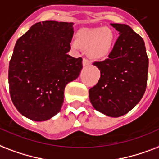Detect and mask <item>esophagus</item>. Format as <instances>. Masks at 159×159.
I'll return each instance as SVG.
<instances>
[{"label":"esophagus","mask_w":159,"mask_h":159,"mask_svg":"<svg viewBox=\"0 0 159 159\" xmlns=\"http://www.w3.org/2000/svg\"><path fill=\"white\" fill-rule=\"evenodd\" d=\"M90 63L87 59H84L83 60V66H89Z\"/></svg>","instance_id":"obj_1"}]
</instances>
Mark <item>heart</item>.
<instances>
[{"instance_id":"obj_1","label":"heart","mask_w":159,"mask_h":159,"mask_svg":"<svg viewBox=\"0 0 159 159\" xmlns=\"http://www.w3.org/2000/svg\"><path fill=\"white\" fill-rule=\"evenodd\" d=\"M114 35L112 30L107 27L86 28L78 35L79 44L89 49V56L93 60H104L111 52ZM72 47L78 49V43L74 41Z\"/></svg>"}]
</instances>
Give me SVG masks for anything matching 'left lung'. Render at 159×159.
<instances>
[{"instance_id": "1", "label": "left lung", "mask_w": 159, "mask_h": 159, "mask_svg": "<svg viewBox=\"0 0 159 159\" xmlns=\"http://www.w3.org/2000/svg\"><path fill=\"white\" fill-rule=\"evenodd\" d=\"M119 31L109 58L93 66L100 70L96 85L89 91L97 111L109 117H120L134 108L147 86L148 59L144 41L129 25L111 24Z\"/></svg>"}]
</instances>
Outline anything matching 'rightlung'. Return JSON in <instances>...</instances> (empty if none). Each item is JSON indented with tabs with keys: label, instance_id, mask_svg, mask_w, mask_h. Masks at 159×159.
<instances>
[{
	"label": "right lung",
	"instance_id": "right-lung-1",
	"mask_svg": "<svg viewBox=\"0 0 159 159\" xmlns=\"http://www.w3.org/2000/svg\"><path fill=\"white\" fill-rule=\"evenodd\" d=\"M74 23L38 22L17 40L8 80L15 107L25 118L45 121L57 114L66 84L78 78L82 58L68 55Z\"/></svg>",
	"mask_w": 159,
	"mask_h": 159
}]
</instances>
